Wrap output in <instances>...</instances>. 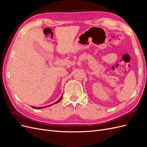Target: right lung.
I'll list each match as a JSON object with an SVG mask.
<instances>
[{
	"mask_svg": "<svg viewBox=\"0 0 147 147\" xmlns=\"http://www.w3.org/2000/svg\"><path fill=\"white\" fill-rule=\"evenodd\" d=\"M62 97H63V96H62L61 97V98L57 100V102H56L55 103H54V104H51V105H47V106H45V107H34V106H32V108H34V109H43V108H45V107H49V106H51V105H54V104H57V103H58L59 102H60L61 101V99H62Z\"/></svg>",
	"mask_w": 147,
	"mask_h": 147,
	"instance_id": "1",
	"label": "right lung"
}]
</instances>
